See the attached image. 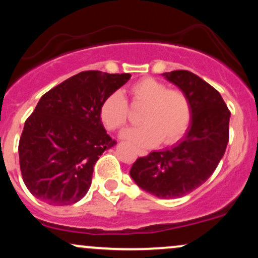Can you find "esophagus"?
I'll list each match as a JSON object with an SVG mask.
<instances>
[{"label":"esophagus","mask_w":258,"mask_h":258,"mask_svg":"<svg viewBox=\"0 0 258 258\" xmlns=\"http://www.w3.org/2000/svg\"><path fill=\"white\" fill-rule=\"evenodd\" d=\"M137 154L139 156H147L148 155V152L147 150H137Z\"/></svg>","instance_id":"34e87169"}]
</instances>
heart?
<instances>
[{
    "label": "heart",
    "mask_w": 258,
    "mask_h": 258,
    "mask_svg": "<svg viewBox=\"0 0 258 258\" xmlns=\"http://www.w3.org/2000/svg\"><path fill=\"white\" fill-rule=\"evenodd\" d=\"M135 106H144L139 120L143 125L126 130L122 137L138 147H153L162 141L172 144L184 135L190 122V104L179 90L153 78L142 79L128 88ZM99 116L105 128L121 130L128 120V104L123 94L115 91L103 100Z\"/></svg>",
    "instance_id": "heart-1"
}]
</instances>
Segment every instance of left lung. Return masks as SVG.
<instances>
[{"label": "left lung", "mask_w": 258, "mask_h": 258, "mask_svg": "<svg viewBox=\"0 0 258 258\" xmlns=\"http://www.w3.org/2000/svg\"><path fill=\"white\" fill-rule=\"evenodd\" d=\"M185 94L190 125L170 149L152 152L136 160L131 174L136 184L161 199L191 193L215 172L229 141L230 111L220 92L188 70L162 74Z\"/></svg>", "instance_id": "8db88e82"}]
</instances>
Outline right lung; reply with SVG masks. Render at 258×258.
<instances>
[{"label":"right lung","mask_w":258,"mask_h":258,"mask_svg":"<svg viewBox=\"0 0 258 258\" xmlns=\"http://www.w3.org/2000/svg\"><path fill=\"white\" fill-rule=\"evenodd\" d=\"M130 78L82 72L41 97L18 148L23 180L35 198L64 206L87 194L97 160L116 144L100 120V105Z\"/></svg>","instance_id":"obj_1"}]
</instances>
